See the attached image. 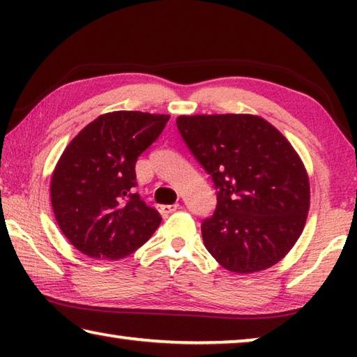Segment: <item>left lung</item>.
Wrapping results in <instances>:
<instances>
[{
    "label": "left lung",
    "instance_id": "1",
    "mask_svg": "<svg viewBox=\"0 0 357 357\" xmlns=\"http://www.w3.org/2000/svg\"><path fill=\"white\" fill-rule=\"evenodd\" d=\"M168 119L143 112L102 114L64 149L50 183L52 208L77 250L121 259L153 236L162 217L135 192V164Z\"/></svg>",
    "mask_w": 357,
    "mask_h": 357
}]
</instances>
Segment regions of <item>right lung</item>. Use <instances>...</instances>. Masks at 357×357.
I'll return each instance as SVG.
<instances>
[{
  "mask_svg": "<svg viewBox=\"0 0 357 357\" xmlns=\"http://www.w3.org/2000/svg\"><path fill=\"white\" fill-rule=\"evenodd\" d=\"M176 124L217 192L214 214L202 223L208 252L238 274L280 261L310 206L309 176L291 144L250 114L181 116Z\"/></svg>",
  "mask_w": 357,
  "mask_h": 357,
  "instance_id": "right-lung-1",
  "label": "right lung"
}]
</instances>
